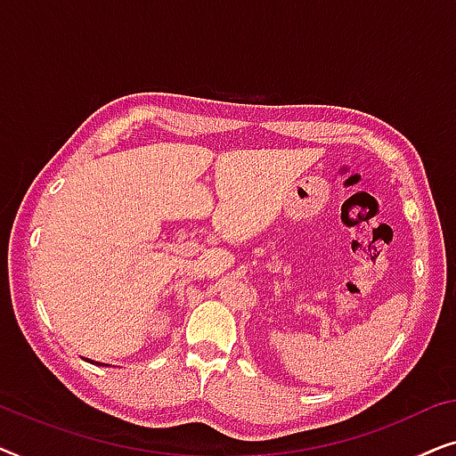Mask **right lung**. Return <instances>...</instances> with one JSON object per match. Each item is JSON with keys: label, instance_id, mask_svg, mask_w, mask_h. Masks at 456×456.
Segmentation results:
<instances>
[{"label": "right lung", "instance_id": "add662e5", "mask_svg": "<svg viewBox=\"0 0 456 456\" xmlns=\"http://www.w3.org/2000/svg\"><path fill=\"white\" fill-rule=\"evenodd\" d=\"M97 365H102V363H97Z\"/></svg>", "mask_w": 456, "mask_h": 456}]
</instances>
